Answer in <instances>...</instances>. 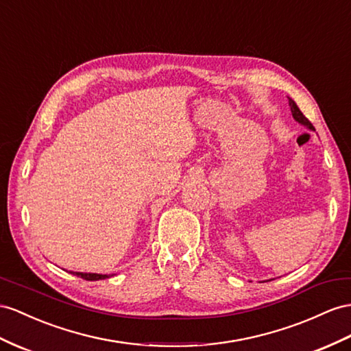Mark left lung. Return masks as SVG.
<instances>
[{
	"label": "left lung",
	"mask_w": 351,
	"mask_h": 351,
	"mask_svg": "<svg viewBox=\"0 0 351 351\" xmlns=\"http://www.w3.org/2000/svg\"><path fill=\"white\" fill-rule=\"evenodd\" d=\"M287 99H289V106H291V111H292V117H293V120H295L296 123H300L301 125H304L305 129H308V130H314L313 124L308 121L307 117H305V115H304V114L300 111V108H298V105L295 104L293 99H291V97H287Z\"/></svg>",
	"instance_id": "obj_1"
}]
</instances>
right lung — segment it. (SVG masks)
Masks as SVG:
<instances>
[{
  "instance_id": "add662e5",
  "label": "right lung",
  "mask_w": 351,
  "mask_h": 351,
  "mask_svg": "<svg viewBox=\"0 0 351 351\" xmlns=\"http://www.w3.org/2000/svg\"><path fill=\"white\" fill-rule=\"evenodd\" d=\"M74 276L84 278V280H104V278H110L112 274H97V273H82V271H69Z\"/></svg>"
}]
</instances>
